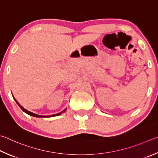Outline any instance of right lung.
<instances>
[{
    "instance_id": "1",
    "label": "right lung",
    "mask_w": 158,
    "mask_h": 158,
    "mask_svg": "<svg viewBox=\"0 0 158 158\" xmlns=\"http://www.w3.org/2000/svg\"><path fill=\"white\" fill-rule=\"evenodd\" d=\"M14 100H15L16 101V102L17 103V104H18L19 106V107L21 108L22 110H23V111H24L25 113H26L27 114H30V115H31V116H34V117H54V116H57V115H59V114H61L62 113H64V112H65V110H66V108L65 109V110H64V111H62L61 113H58V114H52V115H48V116H42V115H39V114H35V113H31V112H30V111H28V110H27L26 109H25L23 107H22L21 105H20L19 103H18V102L16 101V100L14 99Z\"/></svg>"
}]
</instances>
